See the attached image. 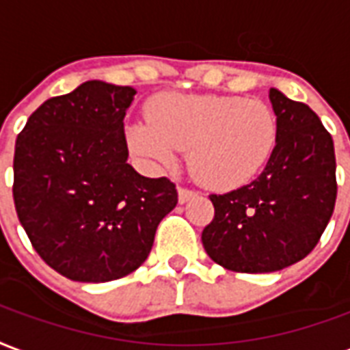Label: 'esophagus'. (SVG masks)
Wrapping results in <instances>:
<instances>
[{"label": "esophagus", "instance_id": "obj_1", "mask_svg": "<svg viewBox=\"0 0 350 350\" xmlns=\"http://www.w3.org/2000/svg\"><path fill=\"white\" fill-rule=\"evenodd\" d=\"M196 193L195 191H191V189H185V187H178V200L180 204H185L187 200H191Z\"/></svg>", "mask_w": 350, "mask_h": 350}]
</instances>
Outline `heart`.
Here are the masks:
<instances>
[{
  "label": "heart",
  "instance_id": "1",
  "mask_svg": "<svg viewBox=\"0 0 350 350\" xmlns=\"http://www.w3.org/2000/svg\"><path fill=\"white\" fill-rule=\"evenodd\" d=\"M146 120L129 126V148L161 165H174L178 150H189V172L219 191L250 182L269 161L278 131L267 103L239 96H159Z\"/></svg>",
  "mask_w": 350,
  "mask_h": 350
}]
</instances>
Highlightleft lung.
I'll use <instances>...</instances> for the list:
<instances>
[{"label":"left lung","instance_id":"8db88e82","mask_svg":"<svg viewBox=\"0 0 350 350\" xmlns=\"http://www.w3.org/2000/svg\"><path fill=\"white\" fill-rule=\"evenodd\" d=\"M276 144L254 182L211 195L202 245L235 273H274L312 252L332 217L338 185L332 137L306 103L269 90Z\"/></svg>","mask_w":350,"mask_h":350}]
</instances>
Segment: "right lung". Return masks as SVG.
<instances>
[{
	"instance_id": "right-lung-1",
	"label": "right lung",
	"mask_w": 350,
	"mask_h": 350,
	"mask_svg": "<svg viewBox=\"0 0 350 350\" xmlns=\"http://www.w3.org/2000/svg\"><path fill=\"white\" fill-rule=\"evenodd\" d=\"M135 94L85 81L46 100L16 139L18 219L38 256L70 280L100 284L133 273L178 204L170 180L141 176L128 163L124 116Z\"/></svg>"
}]
</instances>
